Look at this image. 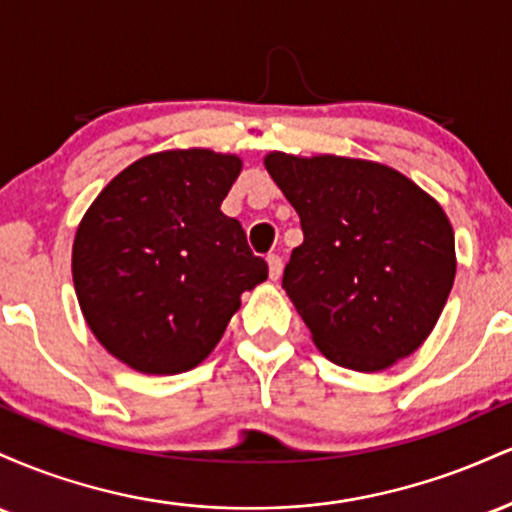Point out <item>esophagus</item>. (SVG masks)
Listing matches in <instances>:
<instances>
[{
    "instance_id": "1",
    "label": "esophagus",
    "mask_w": 512,
    "mask_h": 512,
    "mask_svg": "<svg viewBox=\"0 0 512 512\" xmlns=\"http://www.w3.org/2000/svg\"><path fill=\"white\" fill-rule=\"evenodd\" d=\"M267 264H269V279L276 281L281 276V269H284V262H281V257L276 255V252H269Z\"/></svg>"
}]
</instances>
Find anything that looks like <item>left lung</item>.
Listing matches in <instances>:
<instances>
[{
	"label": "left lung",
	"instance_id": "obj_1",
	"mask_svg": "<svg viewBox=\"0 0 512 512\" xmlns=\"http://www.w3.org/2000/svg\"><path fill=\"white\" fill-rule=\"evenodd\" d=\"M301 216L284 286L337 366L375 373L414 354L455 281V233L433 197L397 170L342 156L264 158Z\"/></svg>",
	"mask_w": 512,
	"mask_h": 512
}]
</instances>
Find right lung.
<instances>
[{
  "label": "right lung",
  "instance_id": "right-lung-1",
  "mask_svg": "<svg viewBox=\"0 0 512 512\" xmlns=\"http://www.w3.org/2000/svg\"><path fill=\"white\" fill-rule=\"evenodd\" d=\"M238 156L161 151L134 161L96 197L72 250L74 289L96 339L139 373L199 366L267 279L221 202Z\"/></svg>",
  "mask_w": 512,
  "mask_h": 512
}]
</instances>
